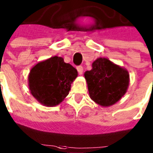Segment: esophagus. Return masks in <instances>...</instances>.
<instances>
[{
	"label": "esophagus",
	"mask_w": 153,
	"mask_h": 153,
	"mask_svg": "<svg viewBox=\"0 0 153 153\" xmlns=\"http://www.w3.org/2000/svg\"><path fill=\"white\" fill-rule=\"evenodd\" d=\"M76 69H77V72H78V74L79 75H81L83 73V67L81 65L80 66H77L76 67Z\"/></svg>",
	"instance_id": "34e87169"
}]
</instances>
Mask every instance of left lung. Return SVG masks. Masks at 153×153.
Listing matches in <instances>:
<instances>
[{"label": "left lung", "mask_w": 153, "mask_h": 153, "mask_svg": "<svg viewBox=\"0 0 153 153\" xmlns=\"http://www.w3.org/2000/svg\"><path fill=\"white\" fill-rule=\"evenodd\" d=\"M84 77L91 99L103 107L118 102L129 86L128 72L107 58L96 59L91 70L85 72Z\"/></svg>", "instance_id": "1"}]
</instances>
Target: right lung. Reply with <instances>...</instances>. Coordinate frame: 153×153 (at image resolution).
Returning a JSON list of instances; mask_svg holds the SVG:
<instances>
[{
  "label": "right lung",
  "instance_id": "add662e5",
  "mask_svg": "<svg viewBox=\"0 0 153 153\" xmlns=\"http://www.w3.org/2000/svg\"><path fill=\"white\" fill-rule=\"evenodd\" d=\"M77 71L61 57L39 62L30 72L28 80L32 96L45 106L58 105L70 91Z\"/></svg>",
  "mask_w": 153,
  "mask_h": 153
}]
</instances>
